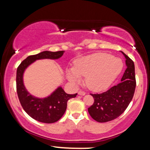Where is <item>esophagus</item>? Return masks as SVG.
Wrapping results in <instances>:
<instances>
[{
    "label": "esophagus",
    "instance_id": "esophagus-1",
    "mask_svg": "<svg viewBox=\"0 0 150 150\" xmlns=\"http://www.w3.org/2000/svg\"><path fill=\"white\" fill-rule=\"evenodd\" d=\"M85 94L86 93L84 92V91H79L78 92V94L79 95H81V96H84V95H85Z\"/></svg>",
    "mask_w": 150,
    "mask_h": 150
}]
</instances>
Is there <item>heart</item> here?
Listing matches in <instances>:
<instances>
[{"instance_id": "1", "label": "heart", "mask_w": 150, "mask_h": 150, "mask_svg": "<svg viewBox=\"0 0 150 150\" xmlns=\"http://www.w3.org/2000/svg\"><path fill=\"white\" fill-rule=\"evenodd\" d=\"M119 58L105 53H95L74 61L73 68L66 69V76L70 82L77 85L81 77H85L87 87L94 92L107 89L119 75L123 69Z\"/></svg>"}]
</instances>
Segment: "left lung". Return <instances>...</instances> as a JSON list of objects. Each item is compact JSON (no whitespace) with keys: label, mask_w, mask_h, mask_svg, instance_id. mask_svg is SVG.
<instances>
[{"label":"left lung","mask_w":150,"mask_h":150,"mask_svg":"<svg viewBox=\"0 0 150 150\" xmlns=\"http://www.w3.org/2000/svg\"><path fill=\"white\" fill-rule=\"evenodd\" d=\"M126 70L121 82L101 94H91L94 102L88 108L91 117L99 123L111 121L124 112L135 93L136 81L134 62L124 53Z\"/></svg>","instance_id":"1"}]
</instances>
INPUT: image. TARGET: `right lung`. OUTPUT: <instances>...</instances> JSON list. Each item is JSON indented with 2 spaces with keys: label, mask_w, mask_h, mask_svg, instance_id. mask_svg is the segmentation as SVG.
Returning <instances> with one entry per match:
<instances>
[{
  "label": "right lung",
  "mask_w": 150,
  "mask_h": 150,
  "mask_svg": "<svg viewBox=\"0 0 150 150\" xmlns=\"http://www.w3.org/2000/svg\"><path fill=\"white\" fill-rule=\"evenodd\" d=\"M63 51L56 52L45 51L30 56L20 63L17 69V92L20 104L29 116L42 123H53L58 121L65 112L68 101L76 97L77 94H67L59 86L48 97H36L29 93L24 85V73L31 64L37 60L58 59L63 56Z\"/></svg>",
  "instance_id": "add662e5"
}]
</instances>
